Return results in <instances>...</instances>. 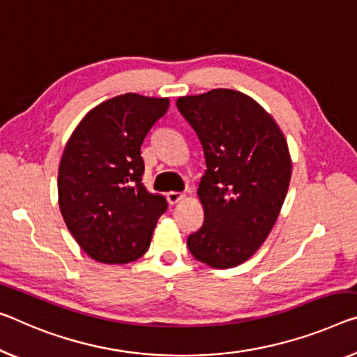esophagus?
<instances>
[{
  "instance_id": "34e87169",
  "label": "esophagus",
  "mask_w": 357,
  "mask_h": 357,
  "mask_svg": "<svg viewBox=\"0 0 357 357\" xmlns=\"http://www.w3.org/2000/svg\"><path fill=\"white\" fill-rule=\"evenodd\" d=\"M167 199L169 202V205H174V204H178L179 200L184 199V194L183 192H174V190H172V192L167 194Z\"/></svg>"
}]
</instances>
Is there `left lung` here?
Masks as SVG:
<instances>
[{"label": "left lung", "instance_id": "8db88e82", "mask_svg": "<svg viewBox=\"0 0 357 357\" xmlns=\"http://www.w3.org/2000/svg\"><path fill=\"white\" fill-rule=\"evenodd\" d=\"M176 107L206 163L197 190L205 221L188 237L189 252L211 268H234L275 225L291 176L289 146L273 116L243 93L211 89L179 98Z\"/></svg>", "mask_w": 357, "mask_h": 357}]
</instances>
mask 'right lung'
I'll list each match as a JSON object with an SVG mask.
<instances>
[{"instance_id": "right-lung-1", "label": "right lung", "mask_w": 357, "mask_h": 357, "mask_svg": "<svg viewBox=\"0 0 357 357\" xmlns=\"http://www.w3.org/2000/svg\"><path fill=\"white\" fill-rule=\"evenodd\" d=\"M167 98L128 93L93 109L63 149L57 190L63 221L84 253L99 263H130L151 245L167 199L142 183L141 146Z\"/></svg>"}]
</instances>
